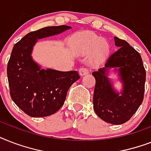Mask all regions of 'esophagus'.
Returning <instances> with one entry per match:
<instances>
[{
  "label": "esophagus",
  "instance_id": "esophagus-1",
  "mask_svg": "<svg viewBox=\"0 0 151 151\" xmlns=\"http://www.w3.org/2000/svg\"><path fill=\"white\" fill-rule=\"evenodd\" d=\"M79 72H80L81 75H86V74L89 73V70L86 68V67H81L79 69Z\"/></svg>",
  "mask_w": 151,
  "mask_h": 151
}]
</instances>
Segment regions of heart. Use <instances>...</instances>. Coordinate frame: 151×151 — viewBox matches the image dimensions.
<instances>
[{
    "mask_svg": "<svg viewBox=\"0 0 151 151\" xmlns=\"http://www.w3.org/2000/svg\"><path fill=\"white\" fill-rule=\"evenodd\" d=\"M81 47L83 50L92 51L98 48L101 54H104L109 50V45L105 40L93 34H85L81 37Z\"/></svg>",
    "mask_w": 151,
    "mask_h": 151,
    "instance_id": "obj_1",
    "label": "heart"
}]
</instances>
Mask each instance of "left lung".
Returning a JSON list of instances; mask_svg holds the SVG:
<instances>
[{
  "label": "left lung",
  "mask_w": 151,
  "mask_h": 151,
  "mask_svg": "<svg viewBox=\"0 0 151 151\" xmlns=\"http://www.w3.org/2000/svg\"><path fill=\"white\" fill-rule=\"evenodd\" d=\"M118 49L110 55L105 67L92 72L96 79L93 108L104 122L122 124L128 122L143 103L145 91L146 70L140 54L124 40L114 37ZM111 67H118L124 84L122 96L112 89L105 72Z\"/></svg>",
  "instance_id": "8db88e82"
}]
</instances>
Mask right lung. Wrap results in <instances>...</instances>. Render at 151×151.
<instances>
[{
    "mask_svg": "<svg viewBox=\"0 0 151 151\" xmlns=\"http://www.w3.org/2000/svg\"><path fill=\"white\" fill-rule=\"evenodd\" d=\"M70 27H44L27 34L13 47L7 66L10 96L30 117H46L63 105L70 86L81 78L78 71L41 70L30 53L37 39L60 34Z\"/></svg>",
    "mask_w": 151,
    "mask_h": 151,
    "instance_id": "1",
    "label": "right lung"
}]
</instances>
